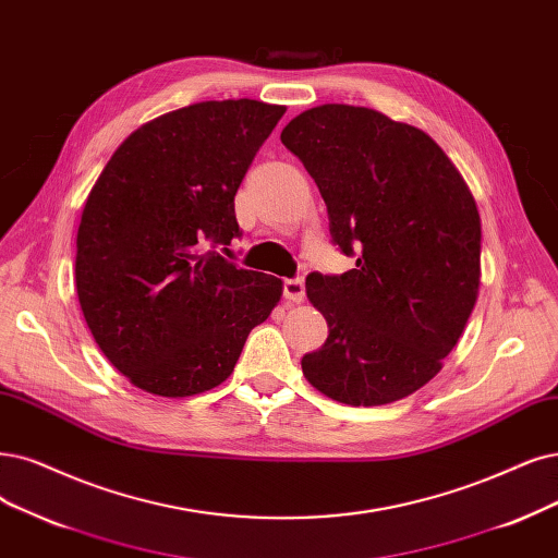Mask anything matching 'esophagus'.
<instances>
[{
    "label": "esophagus",
    "instance_id": "esophagus-1",
    "mask_svg": "<svg viewBox=\"0 0 558 558\" xmlns=\"http://www.w3.org/2000/svg\"><path fill=\"white\" fill-rule=\"evenodd\" d=\"M282 294L290 303H301L305 299V282L301 278H290L282 282Z\"/></svg>",
    "mask_w": 558,
    "mask_h": 558
}]
</instances>
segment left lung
Instances as JSON below:
<instances>
[{
    "label": "left lung",
    "mask_w": 558,
    "mask_h": 558,
    "mask_svg": "<svg viewBox=\"0 0 558 558\" xmlns=\"http://www.w3.org/2000/svg\"><path fill=\"white\" fill-rule=\"evenodd\" d=\"M280 140L315 179L333 245L356 257L305 278L328 338L303 375L352 407L402 400L439 373L476 303V202L435 140L377 110L319 106Z\"/></svg>",
    "instance_id": "8db88e82"
}]
</instances>
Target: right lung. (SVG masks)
Listing matches in <instances>:
<instances>
[{
	"instance_id": "1",
	"label": "right lung",
	"mask_w": 558,
	"mask_h": 558,
	"mask_svg": "<svg viewBox=\"0 0 558 558\" xmlns=\"http://www.w3.org/2000/svg\"><path fill=\"white\" fill-rule=\"evenodd\" d=\"M282 114L251 98L162 114L121 142L87 197L77 301L100 352L147 393L222 384L280 301V278L218 247L241 236L234 195Z\"/></svg>"
}]
</instances>
